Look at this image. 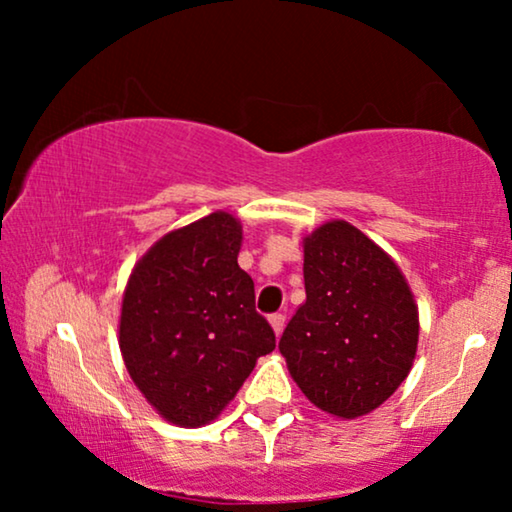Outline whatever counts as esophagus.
<instances>
[{
    "instance_id": "1",
    "label": "esophagus",
    "mask_w": 512,
    "mask_h": 512,
    "mask_svg": "<svg viewBox=\"0 0 512 512\" xmlns=\"http://www.w3.org/2000/svg\"><path fill=\"white\" fill-rule=\"evenodd\" d=\"M284 324H286L284 314H270V326H272V331H275V335H282Z\"/></svg>"
}]
</instances>
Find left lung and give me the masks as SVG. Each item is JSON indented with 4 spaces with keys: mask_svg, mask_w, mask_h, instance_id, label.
Here are the masks:
<instances>
[{
    "mask_svg": "<svg viewBox=\"0 0 512 512\" xmlns=\"http://www.w3.org/2000/svg\"><path fill=\"white\" fill-rule=\"evenodd\" d=\"M305 303L279 340L300 391L340 419L368 415L408 377L419 312L387 251L352 223H321L303 237Z\"/></svg>",
    "mask_w": 512,
    "mask_h": 512,
    "instance_id": "obj_1",
    "label": "left lung"
}]
</instances>
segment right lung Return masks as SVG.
<instances>
[{"mask_svg":"<svg viewBox=\"0 0 512 512\" xmlns=\"http://www.w3.org/2000/svg\"><path fill=\"white\" fill-rule=\"evenodd\" d=\"M242 223L228 212L165 233L123 291V363L165 422L198 429L233 401L275 333L256 312L254 279L237 265Z\"/></svg>","mask_w":512,"mask_h":512,"instance_id":"1","label":"right lung"}]
</instances>
